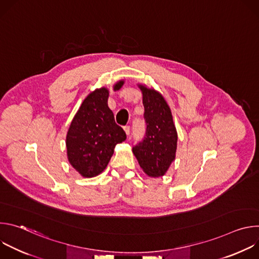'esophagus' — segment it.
Returning <instances> with one entry per match:
<instances>
[{
	"label": "esophagus",
	"instance_id": "obj_1",
	"mask_svg": "<svg viewBox=\"0 0 259 259\" xmlns=\"http://www.w3.org/2000/svg\"><path fill=\"white\" fill-rule=\"evenodd\" d=\"M124 130H125V132H126V134H127V135H130V132H131V128H130V126H129V125L125 126V127H124Z\"/></svg>",
	"mask_w": 259,
	"mask_h": 259
}]
</instances>
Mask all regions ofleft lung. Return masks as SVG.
I'll return each mask as SVG.
<instances>
[{
    "label": "left lung",
    "mask_w": 259,
    "mask_h": 259,
    "mask_svg": "<svg viewBox=\"0 0 259 259\" xmlns=\"http://www.w3.org/2000/svg\"><path fill=\"white\" fill-rule=\"evenodd\" d=\"M139 87L146 128L143 139L133 146V154L147 175L159 177L166 173L175 159L177 132L164 97L154 89Z\"/></svg>",
    "instance_id": "1"
}]
</instances>
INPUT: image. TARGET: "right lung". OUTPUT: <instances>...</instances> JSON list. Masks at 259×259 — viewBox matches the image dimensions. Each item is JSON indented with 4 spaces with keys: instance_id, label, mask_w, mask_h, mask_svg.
<instances>
[{
    "instance_id": "1",
    "label": "right lung",
    "mask_w": 259,
    "mask_h": 259,
    "mask_svg": "<svg viewBox=\"0 0 259 259\" xmlns=\"http://www.w3.org/2000/svg\"><path fill=\"white\" fill-rule=\"evenodd\" d=\"M120 81L114 87L119 90ZM108 90L91 92L72 119L66 135L67 158L70 165L84 177H94L107 166L117 143L126 139L122 127L107 105Z\"/></svg>"
}]
</instances>
